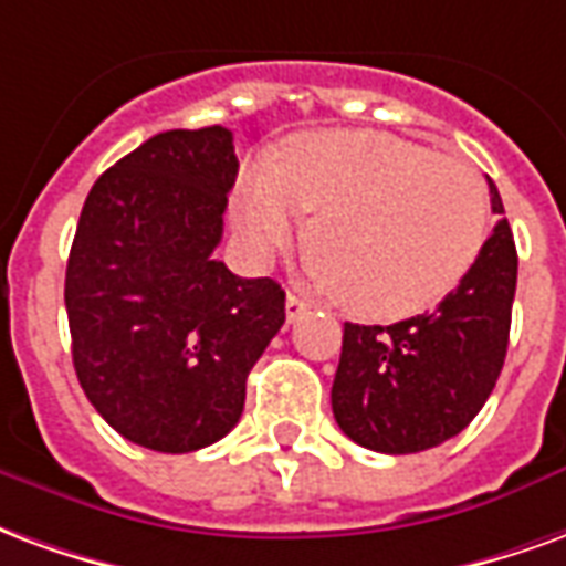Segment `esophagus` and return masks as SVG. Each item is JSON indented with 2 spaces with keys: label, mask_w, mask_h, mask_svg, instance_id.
<instances>
[{
  "label": "esophagus",
  "mask_w": 566,
  "mask_h": 566,
  "mask_svg": "<svg viewBox=\"0 0 566 566\" xmlns=\"http://www.w3.org/2000/svg\"><path fill=\"white\" fill-rule=\"evenodd\" d=\"M307 311H311V304L301 298V295H292V292H289V295H286V319H289V323L301 319V316H304Z\"/></svg>",
  "instance_id": "esophagus-1"
}]
</instances>
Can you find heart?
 Listing matches in <instances>:
<instances>
[{"label":"heart","instance_id":"obj_1","mask_svg":"<svg viewBox=\"0 0 566 566\" xmlns=\"http://www.w3.org/2000/svg\"><path fill=\"white\" fill-rule=\"evenodd\" d=\"M311 217V274L361 319L428 311L464 280L489 234L480 171L382 132H311L232 192L234 229L268 259Z\"/></svg>","mask_w":566,"mask_h":566}]
</instances>
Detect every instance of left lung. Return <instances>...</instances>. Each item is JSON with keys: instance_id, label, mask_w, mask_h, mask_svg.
I'll use <instances>...</instances> for the list:
<instances>
[{"instance_id": "8db88e82", "label": "left lung", "mask_w": 566, "mask_h": 566, "mask_svg": "<svg viewBox=\"0 0 566 566\" xmlns=\"http://www.w3.org/2000/svg\"><path fill=\"white\" fill-rule=\"evenodd\" d=\"M492 210L503 213L497 187ZM518 255L497 220L482 253L437 311L395 325H344L332 410L358 447L410 455L461 434L501 377Z\"/></svg>"}]
</instances>
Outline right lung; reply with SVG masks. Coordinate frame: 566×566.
Instances as JSON below:
<instances>
[{"label": "right lung", "mask_w": 566, "mask_h": 566, "mask_svg": "<svg viewBox=\"0 0 566 566\" xmlns=\"http://www.w3.org/2000/svg\"><path fill=\"white\" fill-rule=\"evenodd\" d=\"M238 177L232 132L153 135L98 177L81 210L65 311L72 361L98 416L153 452L232 431L247 374L286 323V292L213 259Z\"/></svg>", "instance_id": "obj_1"}]
</instances>
